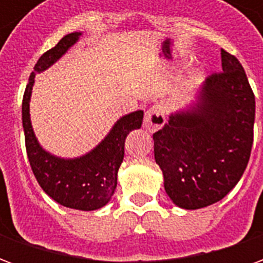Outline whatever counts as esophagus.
<instances>
[{"instance_id":"34e87169","label":"esophagus","mask_w":263,"mask_h":263,"mask_svg":"<svg viewBox=\"0 0 263 263\" xmlns=\"http://www.w3.org/2000/svg\"><path fill=\"white\" fill-rule=\"evenodd\" d=\"M165 122V108H163V105H160V104H156L154 107H151V108L145 112L143 126H145L149 132H155L158 131V129H160Z\"/></svg>"}]
</instances>
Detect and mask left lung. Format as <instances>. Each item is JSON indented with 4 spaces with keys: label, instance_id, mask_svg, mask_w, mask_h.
<instances>
[{
    "label": "left lung",
    "instance_id": "left-lung-1",
    "mask_svg": "<svg viewBox=\"0 0 263 263\" xmlns=\"http://www.w3.org/2000/svg\"><path fill=\"white\" fill-rule=\"evenodd\" d=\"M222 71L209 76L197 103L154 134L155 160L172 201L207 207L235 187L254 142L255 96L242 65L221 49Z\"/></svg>",
    "mask_w": 263,
    "mask_h": 263
}]
</instances>
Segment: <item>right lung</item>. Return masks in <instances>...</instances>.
Here are the masks:
<instances>
[{"mask_svg": "<svg viewBox=\"0 0 263 263\" xmlns=\"http://www.w3.org/2000/svg\"><path fill=\"white\" fill-rule=\"evenodd\" d=\"M73 32L59 41L54 48L39 58L29 76L22 100V125L25 132V146L32 172L43 192L65 207L92 211L108 203L117 187V175L124 159L125 138L142 125L143 111H135L117 121L98 146L81 158L62 159L48 154L37 142L29 118V100L36 73L53 65L67 52L80 36Z\"/></svg>", "mask_w": 263, "mask_h": 263, "instance_id": "obj_1", "label": "right lung"}]
</instances>
